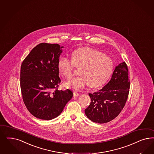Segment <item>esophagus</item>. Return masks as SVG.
I'll return each instance as SVG.
<instances>
[{
    "mask_svg": "<svg viewBox=\"0 0 154 154\" xmlns=\"http://www.w3.org/2000/svg\"><path fill=\"white\" fill-rule=\"evenodd\" d=\"M79 96V94H78L76 91H74V96L76 97V96Z\"/></svg>",
    "mask_w": 154,
    "mask_h": 154,
    "instance_id": "34e87169",
    "label": "esophagus"
}]
</instances>
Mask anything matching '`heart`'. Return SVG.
<instances>
[{
	"label": "heart",
	"mask_w": 154,
	"mask_h": 154,
	"mask_svg": "<svg viewBox=\"0 0 154 154\" xmlns=\"http://www.w3.org/2000/svg\"><path fill=\"white\" fill-rule=\"evenodd\" d=\"M75 67H81L80 76L67 82L66 85L79 90L89 85L93 88L104 85L113 72L114 63L109 56L97 50L85 48L75 50L72 58L63 55L58 61L60 73L66 79L72 77Z\"/></svg>",
	"instance_id": "b5f03b06"
}]
</instances>
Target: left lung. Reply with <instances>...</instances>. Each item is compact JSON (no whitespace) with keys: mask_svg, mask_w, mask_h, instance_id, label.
I'll return each mask as SVG.
<instances>
[{"mask_svg":"<svg viewBox=\"0 0 154 154\" xmlns=\"http://www.w3.org/2000/svg\"><path fill=\"white\" fill-rule=\"evenodd\" d=\"M128 68L125 62L116 66L112 78L104 87L89 94L91 104L85 109L86 116L92 121L104 124L119 116L128 99L130 89Z\"/></svg>","mask_w":154,"mask_h":154,"instance_id":"left-lung-1","label":"left lung"}]
</instances>
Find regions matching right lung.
I'll list each match as a JSON object with an SVG mask.
<instances>
[{
    "label": "right lung",
    "mask_w": 154,
    "mask_h": 154,
    "mask_svg": "<svg viewBox=\"0 0 154 154\" xmlns=\"http://www.w3.org/2000/svg\"><path fill=\"white\" fill-rule=\"evenodd\" d=\"M63 48L58 44L41 43L31 50L21 66L23 101L37 119L50 120L58 117L72 97L69 89H58L61 82L58 61Z\"/></svg>",
    "instance_id": "1"
}]
</instances>
